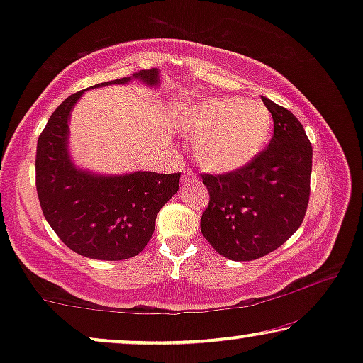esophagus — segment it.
Returning <instances> with one entry per match:
<instances>
[{
    "label": "esophagus",
    "instance_id": "obj_1",
    "mask_svg": "<svg viewBox=\"0 0 363 363\" xmlns=\"http://www.w3.org/2000/svg\"><path fill=\"white\" fill-rule=\"evenodd\" d=\"M190 182H196V173L191 170H186L182 175V183H190Z\"/></svg>",
    "mask_w": 363,
    "mask_h": 363
}]
</instances>
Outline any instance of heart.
<instances>
[{
    "label": "heart",
    "instance_id": "heart-1",
    "mask_svg": "<svg viewBox=\"0 0 363 363\" xmlns=\"http://www.w3.org/2000/svg\"><path fill=\"white\" fill-rule=\"evenodd\" d=\"M272 117L261 101L203 97L180 111L177 127L196 140L195 158L205 170L230 173L250 165L271 133Z\"/></svg>",
    "mask_w": 363,
    "mask_h": 363
}]
</instances>
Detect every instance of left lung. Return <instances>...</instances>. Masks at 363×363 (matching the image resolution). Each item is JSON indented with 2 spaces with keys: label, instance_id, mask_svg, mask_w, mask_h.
I'll list each match as a JSON object with an SVG mask.
<instances>
[{
  "label": "left lung",
  "instance_id": "1",
  "mask_svg": "<svg viewBox=\"0 0 363 363\" xmlns=\"http://www.w3.org/2000/svg\"><path fill=\"white\" fill-rule=\"evenodd\" d=\"M262 102L274 122L266 150L240 170L201 177L210 191L201 233L231 261L257 259L284 245L309 203L312 147L304 127L287 108Z\"/></svg>",
  "mask_w": 363,
  "mask_h": 363
}]
</instances>
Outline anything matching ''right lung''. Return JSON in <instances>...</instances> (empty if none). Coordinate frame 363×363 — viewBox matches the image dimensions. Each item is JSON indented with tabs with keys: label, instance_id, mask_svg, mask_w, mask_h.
Here are the masks:
<instances>
[{
	"label": "right lung",
	"instance_id": "add662e5",
	"mask_svg": "<svg viewBox=\"0 0 363 363\" xmlns=\"http://www.w3.org/2000/svg\"><path fill=\"white\" fill-rule=\"evenodd\" d=\"M137 79L160 86V71L89 89L127 84ZM84 91L59 106L44 127L36 150V190L44 218L61 241L77 255L101 261H123L148 245L162 206L180 188L182 173L132 172L102 175L79 168L69 152V118Z\"/></svg>",
	"mask_w": 363,
	"mask_h": 363
}]
</instances>
